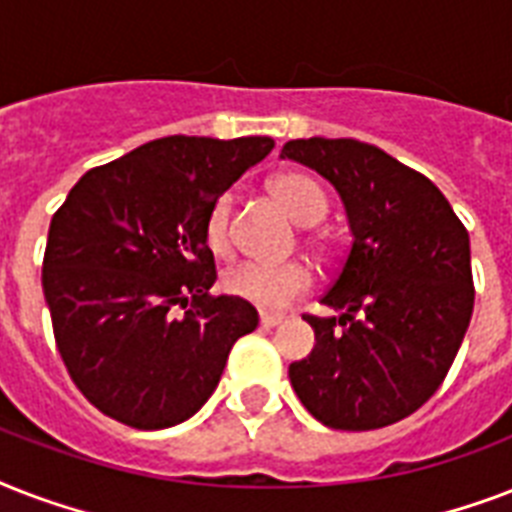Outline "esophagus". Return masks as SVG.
Instances as JSON below:
<instances>
[{
	"instance_id": "1",
	"label": "esophagus",
	"mask_w": 512,
	"mask_h": 512,
	"mask_svg": "<svg viewBox=\"0 0 512 512\" xmlns=\"http://www.w3.org/2000/svg\"><path fill=\"white\" fill-rule=\"evenodd\" d=\"M281 324V316H268V313H260V327L273 329Z\"/></svg>"
}]
</instances>
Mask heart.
<instances>
[{
    "label": "heart",
    "mask_w": 512,
    "mask_h": 512,
    "mask_svg": "<svg viewBox=\"0 0 512 512\" xmlns=\"http://www.w3.org/2000/svg\"><path fill=\"white\" fill-rule=\"evenodd\" d=\"M271 196L281 204L295 223L313 225L319 223L327 212V196L313 177L303 172H281L268 183ZM233 201L231 196H220L209 207L204 220V241L215 255H231ZM313 247H319V239H311ZM313 273L303 260H287V263H241L228 268L223 276V289L228 295L239 297L244 303L255 305L260 311L279 313L311 289Z\"/></svg>",
    "instance_id": "heart-1"
}]
</instances>
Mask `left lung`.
Segmentation results:
<instances>
[{
    "mask_svg": "<svg viewBox=\"0 0 512 512\" xmlns=\"http://www.w3.org/2000/svg\"><path fill=\"white\" fill-rule=\"evenodd\" d=\"M284 159L324 175L353 244L311 316V356L289 364L297 398L335 430H377L414 414L444 382L473 316L468 228L446 196L382 148L353 138L289 140Z\"/></svg>",
    "mask_w": 512,
    "mask_h": 512,
    "instance_id": "8db88e82",
    "label": "left lung"
}]
</instances>
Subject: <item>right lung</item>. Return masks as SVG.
Instances as JSON below:
<instances>
[{"label": "right lung", "mask_w": 512, "mask_h": 512, "mask_svg": "<svg viewBox=\"0 0 512 512\" xmlns=\"http://www.w3.org/2000/svg\"><path fill=\"white\" fill-rule=\"evenodd\" d=\"M271 148V138L151 140L82 175L52 215L42 263L52 335L106 417L138 430L188 420L233 342L257 327L252 305L209 295L217 271L204 220Z\"/></svg>", "instance_id": "right-lung-1"}]
</instances>
